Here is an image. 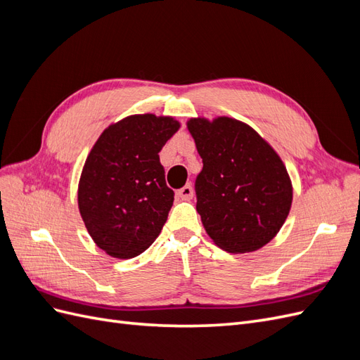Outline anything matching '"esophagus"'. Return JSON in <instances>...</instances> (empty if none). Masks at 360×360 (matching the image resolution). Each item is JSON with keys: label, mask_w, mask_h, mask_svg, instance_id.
I'll use <instances>...</instances> for the list:
<instances>
[{"label": "esophagus", "mask_w": 360, "mask_h": 360, "mask_svg": "<svg viewBox=\"0 0 360 360\" xmlns=\"http://www.w3.org/2000/svg\"><path fill=\"white\" fill-rule=\"evenodd\" d=\"M177 195H179V197H180L181 200H191V198L193 197V189H192L191 184H186V186H183V188L177 192Z\"/></svg>", "instance_id": "1"}]
</instances>
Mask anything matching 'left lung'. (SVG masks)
I'll return each instance as SVG.
<instances>
[{"label":"left lung","instance_id":"obj_1","mask_svg":"<svg viewBox=\"0 0 360 360\" xmlns=\"http://www.w3.org/2000/svg\"><path fill=\"white\" fill-rule=\"evenodd\" d=\"M202 159L197 212L216 246L231 254L263 248L284 225L292 184L284 162L249 124L231 117L188 120Z\"/></svg>","mask_w":360,"mask_h":360}]
</instances>
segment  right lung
I'll list each match as a JSON object with an SVG mask.
<instances>
[{
	"mask_svg": "<svg viewBox=\"0 0 360 360\" xmlns=\"http://www.w3.org/2000/svg\"><path fill=\"white\" fill-rule=\"evenodd\" d=\"M180 129L172 117L135 114L108 126L86 156L78 207L108 255L134 258L156 240L174 201L159 151Z\"/></svg>",
	"mask_w": 360,
	"mask_h": 360,
	"instance_id": "add662e5",
	"label": "right lung"
}]
</instances>
